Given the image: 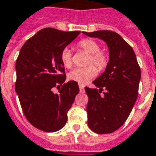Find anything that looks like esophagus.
Masks as SVG:
<instances>
[{"label":"esophagus","mask_w":156,"mask_h":156,"mask_svg":"<svg viewBox=\"0 0 156 156\" xmlns=\"http://www.w3.org/2000/svg\"><path fill=\"white\" fill-rule=\"evenodd\" d=\"M78 87H79V89H80L81 92H83V91H84V85H83V84L79 83V84H78Z\"/></svg>","instance_id":"esophagus-1"}]
</instances>
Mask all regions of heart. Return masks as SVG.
I'll use <instances>...</instances> for the list:
<instances>
[{"label":"heart","mask_w":156,"mask_h":156,"mask_svg":"<svg viewBox=\"0 0 156 156\" xmlns=\"http://www.w3.org/2000/svg\"><path fill=\"white\" fill-rule=\"evenodd\" d=\"M78 47L82 51L89 53V56L86 61L88 65L84 67H77L68 73V78L71 80L84 83L90 79L94 78L97 74L96 67L100 71L105 70L109 62V56L105 51H101L100 44L92 39H83L78 42ZM61 61L64 67L70 68L73 65V55L69 48H64L61 52ZM90 65H89V64Z\"/></svg>","instance_id":"1"}]
</instances>
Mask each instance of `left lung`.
Returning a JSON list of instances; mask_svg holds the SVG:
<instances>
[{
    "mask_svg": "<svg viewBox=\"0 0 156 156\" xmlns=\"http://www.w3.org/2000/svg\"><path fill=\"white\" fill-rule=\"evenodd\" d=\"M83 33L103 40L109 48L110 60L105 71L93 81L97 88L85 87V92L89 97V128L99 134L111 133L123 125L133 110L139 93L140 67L133 48L117 33Z\"/></svg>",
    "mask_w": 156,
    "mask_h": 156,
    "instance_id": "1",
    "label": "left lung"
}]
</instances>
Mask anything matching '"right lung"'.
Segmentation results:
<instances>
[{
    "instance_id": "1",
    "label": "right lung",
    "mask_w": 156,
    "mask_h": 156,
    "mask_svg": "<svg viewBox=\"0 0 156 156\" xmlns=\"http://www.w3.org/2000/svg\"><path fill=\"white\" fill-rule=\"evenodd\" d=\"M79 34L41 29L25 42L17 56L15 90L25 117L41 131L56 132L65 126L67 112L79 92L77 82L64 83L61 61L62 51ZM59 86L62 88L55 94L53 88Z\"/></svg>"
}]
</instances>
